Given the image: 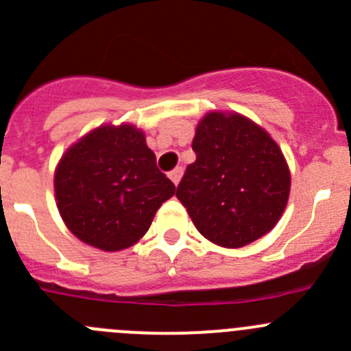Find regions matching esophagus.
<instances>
[{
	"label": "esophagus",
	"instance_id": "obj_1",
	"mask_svg": "<svg viewBox=\"0 0 351 351\" xmlns=\"http://www.w3.org/2000/svg\"><path fill=\"white\" fill-rule=\"evenodd\" d=\"M182 175H183V168H175L173 169L171 173H169V178H171V182L175 183V185H178L180 183V180H182Z\"/></svg>",
	"mask_w": 351,
	"mask_h": 351
}]
</instances>
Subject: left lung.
<instances>
[{
    "label": "left lung",
    "mask_w": 351,
    "mask_h": 351,
    "mask_svg": "<svg viewBox=\"0 0 351 351\" xmlns=\"http://www.w3.org/2000/svg\"><path fill=\"white\" fill-rule=\"evenodd\" d=\"M195 160L176 197L195 228L223 247H242L275 227L286 209L291 175L279 145L241 114L209 112L195 130Z\"/></svg>",
    "instance_id": "left-lung-1"
}]
</instances>
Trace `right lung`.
Segmentation results:
<instances>
[{
	"mask_svg": "<svg viewBox=\"0 0 351 351\" xmlns=\"http://www.w3.org/2000/svg\"><path fill=\"white\" fill-rule=\"evenodd\" d=\"M175 185L131 124L100 126L74 143L55 171V197L69 230L104 251L143 237Z\"/></svg>",
	"mask_w": 351,
	"mask_h": 351,
	"instance_id": "right-lung-1",
	"label": "right lung"
}]
</instances>
